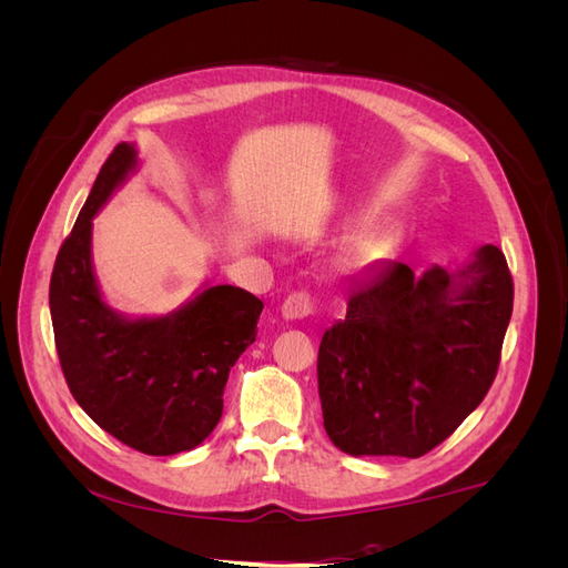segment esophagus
<instances>
[{"label":"esophagus","instance_id":"obj_1","mask_svg":"<svg viewBox=\"0 0 568 568\" xmlns=\"http://www.w3.org/2000/svg\"><path fill=\"white\" fill-rule=\"evenodd\" d=\"M315 307V296L311 291H294V294L286 296V301L282 303V315L286 320H303L307 315H313Z\"/></svg>","mask_w":568,"mask_h":568}]
</instances>
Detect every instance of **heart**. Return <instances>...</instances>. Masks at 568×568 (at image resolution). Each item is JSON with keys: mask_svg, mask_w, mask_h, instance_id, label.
Here are the masks:
<instances>
[{"mask_svg": "<svg viewBox=\"0 0 568 568\" xmlns=\"http://www.w3.org/2000/svg\"><path fill=\"white\" fill-rule=\"evenodd\" d=\"M393 246V239L386 232H367L363 236H357L353 246L346 253V263L351 267H365L372 265L376 261H382V257L390 251Z\"/></svg>", "mask_w": 568, "mask_h": 568, "instance_id": "b5f03b06", "label": "heart"}]
</instances>
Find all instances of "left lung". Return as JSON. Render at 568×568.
<instances>
[{
	"mask_svg": "<svg viewBox=\"0 0 568 568\" xmlns=\"http://www.w3.org/2000/svg\"><path fill=\"white\" fill-rule=\"evenodd\" d=\"M511 305V272L490 244L459 274L382 265L320 343L326 436L348 455L434 450L493 386Z\"/></svg>",
	"mask_w": 568,
	"mask_h": 568,
	"instance_id": "1",
	"label": "left lung"
}]
</instances>
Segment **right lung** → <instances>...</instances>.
<instances>
[{
	"label": "right lung",
	"instance_id": "add662e5",
	"mask_svg": "<svg viewBox=\"0 0 568 568\" xmlns=\"http://www.w3.org/2000/svg\"><path fill=\"white\" fill-rule=\"evenodd\" d=\"M134 165L118 144L101 165L49 282L59 363L78 405L128 448L178 455L211 436L230 369L257 334L263 301L220 284L163 320H125L101 303L92 217Z\"/></svg>",
	"mask_w": 568,
	"mask_h": 568
}]
</instances>
